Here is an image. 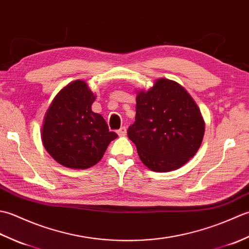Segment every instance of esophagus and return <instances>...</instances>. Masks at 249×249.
Wrapping results in <instances>:
<instances>
[{
    "label": "esophagus",
    "instance_id": "obj_1",
    "mask_svg": "<svg viewBox=\"0 0 249 249\" xmlns=\"http://www.w3.org/2000/svg\"><path fill=\"white\" fill-rule=\"evenodd\" d=\"M116 133H118V135L119 136H121V137H124V136H126V133H127V130H126V127H121L118 131H116Z\"/></svg>",
    "mask_w": 249,
    "mask_h": 249
}]
</instances>
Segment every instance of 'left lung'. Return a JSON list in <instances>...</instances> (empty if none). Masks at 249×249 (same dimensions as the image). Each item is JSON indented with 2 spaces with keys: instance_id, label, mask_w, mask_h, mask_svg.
I'll return each mask as SVG.
<instances>
[{
  "instance_id": "left-lung-1",
  "label": "left lung",
  "mask_w": 249,
  "mask_h": 249,
  "mask_svg": "<svg viewBox=\"0 0 249 249\" xmlns=\"http://www.w3.org/2000/svg\"><path fill=\"white\" fill-rule=\"evenodd\" d=\"M136 119L127 130L141 161L153 171L168 172L197 153L204 121L197 104L178 83L160 79L137 95Z\"/></svg>"
}]
</instances>
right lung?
Wrapping results in <instances>:
<instances>
[{
	"label": "right lung",
	"instance_id": "right-lung-1",
	"mask_svg": "<svg viewBox=\"0 0 249 249\" xmlns=\"http://www.w3.org/2000/svg\"><path fill=\"white\" fill-rule=\"evenodd\" d=\"M94 94L82 80L56 95L47 110L41 140L47 152L67 168L88 169L102 160L118 135L99 113L92 111Z\"/></svg>",
	"mask_w": 249,
	"mask_h": 249
}]
</instances>
